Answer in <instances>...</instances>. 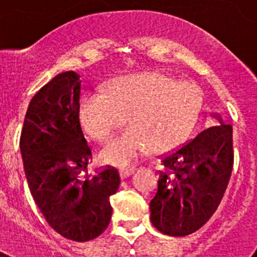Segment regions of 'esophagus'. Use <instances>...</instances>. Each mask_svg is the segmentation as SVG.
<instances>
[{"label":"esophagus","instance_id":"1","mask_svg":"<svg viewBox=\"0 0 257 257\" xmlns=\"http://www.w3.org/2000/svg\"><path fill=\"white\" fill-rule=\"evenodd\" d=\"M134 170H136V167H134V165H124V167L119 168V173H120L121 178L129 177Z\"/></svg>","mask_w":257,"mask_h":257}]
</instances>
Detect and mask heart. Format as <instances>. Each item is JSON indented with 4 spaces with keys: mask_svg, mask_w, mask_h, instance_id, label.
Returning <instances> with one entry per match:
<instances>
[{
    "mask_svg": "<svg viewBox=\"0 0 257 257\" xmlns=\"http://www.w3.org/2000/svg\"><path fill=\"white\" fill-rule=\"evenodd\" d=\"M203 104L198 83L162 72H141L113 80L105 90L85 93L79 114L88 134L102 144L129 118L133 126L105 149L108 159L125 163L152 148L165 153L183 144L195 128Z\"/></svg>",
    "mask_w": 257,
    "mask_h": 257,
    "instance_id": "heart-1",
    "label": "heart"
}]
</instances>
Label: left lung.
Returning a JSON list of instances; mask_svg holds the SVG:
<instances>
[{"label":"left lung","instance_id":"obj_1","mask_svg":"<svg viewBox=\"0 0 257 257\" xmlns=\"http://www.w3.org/2000/svg\"><path fill=\"white\" fill-rule=\"evenodd\" d=\"M158 190L150 200V220L160 232L186 236L216 211L234 165L232 126L219 124L201 132L162 159Z\"/></svg>","mask_w":257,"mask_h":257}]
</instances>
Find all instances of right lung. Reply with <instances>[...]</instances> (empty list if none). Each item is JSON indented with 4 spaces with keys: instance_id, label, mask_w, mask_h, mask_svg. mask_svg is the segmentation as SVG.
Instances as JSON below:
<instances>
[{
    "instance_id": "obj_1",
    "label": "right lung",
    "mask_w": 257,
    "mask_h": 257,
    "mask_svg": "<svg viewBox=\"0 0 257 257\" xmlns=\"http://www.w3.org/2000/svg\"><path fill=\"white\" fill-rule=\"evenodd\" d=\"M79 74L49 80L31 99L20 148L28 188L47 222L66 239L99 236L112 217L109 198L120 177L107 165L89 173L92 149L79 121Z\"/></svg>"
}]
</instances>
